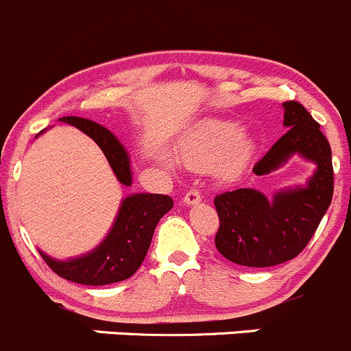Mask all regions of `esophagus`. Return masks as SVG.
I'll return each instance as SVG.
<instances>
[{
  "instance_id": "1",
  "label": "esophagus",
  "mask_w": 351,
  "mask_h": 351,
  "mask_svg": "<svg viewBox=\"0 0 351 351\" xmlns=\"http://www.w3.org/2000/svg\"><path fill=\"white\" fill-rule=\"evenodd\" d=\"M200 199H202V195H200L199 190L192 189L185 193V197H183V202H185L186 206H195V204L200 202Z\"/></svg>"
}]
</instances>
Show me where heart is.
<instances>
[{"mask_svg": "<svg viewBox=\"0 0 351 351\" xmlns=\"http://www.w3.org/2000/svg\"><path fill=\"white\" fill-rule=\"evenodd\" d=\"M257 142L248 130H240L237 121L223 118H207L199 121L180 144V158L189 165H209L216 161L223 175L240 173L254 156ZM159 159L171 166L166 152H159Z\"/></svg>", "mask_w": 351, "mask_h": 351, "instance_id": "1", "label": "heart"}]
</instances>
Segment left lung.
Wrapping results in <instances>:
<instances>
[{
	"label": "left lung",
	"instance_id": "1",
	"mask_svg": "<svg viewBox=\"0 0 351 351\" xmlns=\"http://www.w3.org/2000/svg\"><path fill=\"white\" fill-rule=\"evenodd\" d=\"M287 134L254 166L269 175L293 156L314 162L305 185L267 197L261 190L237 189L216 195L219 230L216 248L228 261L247 267H269L297 257L317 230L332 199L331 147L317 121L297 101L283 103Z\"/></svg>",
	"mask_w": 351,
	"mask_h": 351
}]
</instances>
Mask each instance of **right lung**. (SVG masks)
<instances>
[{
	"label": "right lung",
	"instance_id": "right-lung-1",
	"mask_svg": "<svg viewBox=\"0 0 351 351\" xmlns=\"http://www.w3.org/2000/svg\"><path fill=\"white\" fill-rule=\"evenodd\" d=\"M60 121L89 135L106 156L118 182L125 186L132 185L134 176L130 169V156L113 132L80 117H63ZM46 130L47 128H44L39 135ZM171 207L173 199L169 195L132 193L121 200L110 233L96 248L66 261L51 257L43 250H39V254L58 276L73 283L103 287L128 280L144 262L156 226Z\"/></svg>",
	"mask_w": 351,
	"mask_h": 351
}]
</instances>
